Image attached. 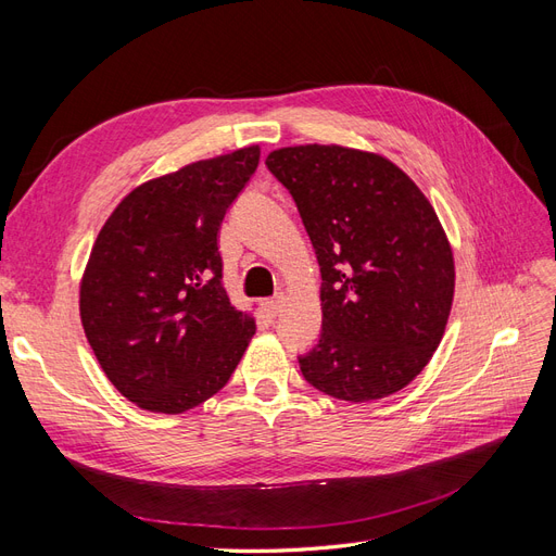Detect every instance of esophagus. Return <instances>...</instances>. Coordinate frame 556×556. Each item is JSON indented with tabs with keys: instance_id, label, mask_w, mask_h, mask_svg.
Listing matches in <instances>:
<instances>
[{
	"instance_id": "1",
	"label": "esophagus",
	"mask_w": 556,
	"mask_h": 556,
	"mask_svg": "<svg viewBox=\"0 0 556 556\" xmlns=\"http://www.w3.org/2000/svg\"><path fill=\"white\" fill-rule=\"evenodd\" d=\"M282 306H285V296L282 294H278V296H274V299H266L264 301V311L271 315V317H276V315H280L282 313Z\"/></svg>"
}]
</instances>
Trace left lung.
Masks as SVG:
<instances>
[{"label": "left lung", "instance_id": "1", "mask_svg": "<svg viewBox=\"0 0 556 556\" xmlns=\"http://www.w3.org/2000/svg\"><path fill=\"white\" fill-rule=\"evenodd\" d=\"M266 166L290 190L315 248L323 333L304 378L350 403L403 390L439 348L454 296L452 248L429 199L382 155L290 146Z\"/></svg>", "mask_w": 556, "mask_h": 556}]
</instances>
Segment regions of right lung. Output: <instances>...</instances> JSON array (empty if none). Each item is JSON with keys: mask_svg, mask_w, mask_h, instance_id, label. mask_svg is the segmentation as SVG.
Wrapping results in <instances>:
<instances>
[{"mask_svg": "<svg viewBox=\"0 0 556 556\" xmlns=\"http://www.w3.org/2000/svg\"><path fill=\"white\" fill-rule=\"evenodd\" d=\"M257 164L248 146L148 180L99 231L80 323L106 378L143 410L178 415L220 392L255 333L227 296L217 231Z\"/></svg>", "mask_w": 556, "mask_h": 556, "instance_id": "right-lung-1", "label": "right lung"}]
</instances>
